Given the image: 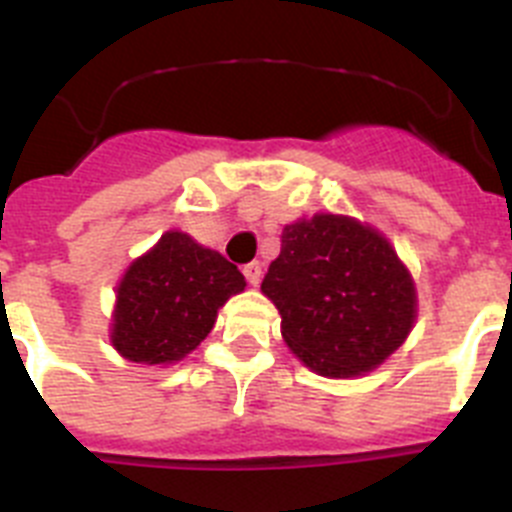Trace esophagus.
<instances>
[{
  "instance_id": "34e87169",
  "label": "esophagus",
  "mask_w": 512,
  "mask_h": 512,
  "mask_svg": "<svg viewBox=\"0 0 512 512\" xmlns=\"http://www.w3.org/2000/svg\"><path fill=\"white\" fill-rule=\"evenodd\" d=\"M243 274H246V279H248V284H251V287H259V282H261V264H259V261H251V264L243 266Z\"/></svg>"
}]
</instances>
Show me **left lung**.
I'll return each mask as SVG.
<instances>
[{"label": "left lung", "instance_id": "1", "mask_svg": "<svg viewBox=\"0 0 512 512\" xmlns=\"http://www.w3.org/2000/svg\"><path fill=\"white\" fill-rule=\"evenodd\" d=\"M261 292L282 315L287 346L325 377L377 369L415 320L413 279L387 238L341 215L287 225Z\"/></svg>", "mask_w": 512, "mask_h": 512}]
</instances>
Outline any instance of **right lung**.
I'll return each mask as SVG.
<instances>
[{
  "instance_id": "obj_1",
  "label": "right lung",
  "mask_w": 512,
  "mask_h": 512,
  "mask_svg": "<svg viewBox=\"0 0 512 512\" xmlns=\"http://www.w3.org/2000/svg\"><path fill=\"white\" fill-rule=\"evenodd\" d=\"M246 287L238 266L187 233L161 235L117 287L112 346L135 364H171L200 346L217 310Z\"/></svg>"
}]
</instances>
